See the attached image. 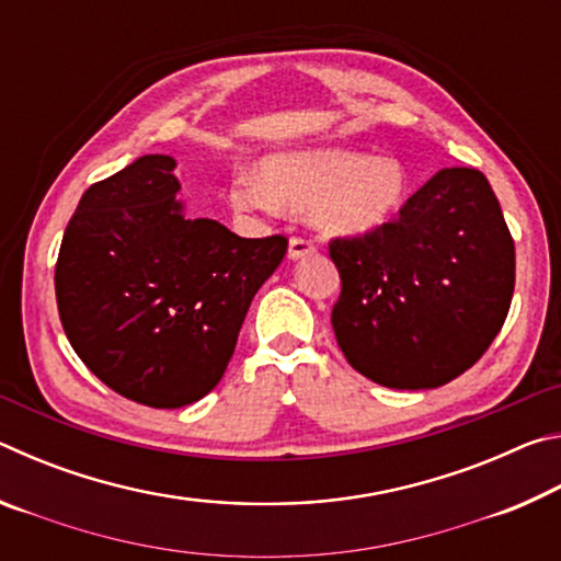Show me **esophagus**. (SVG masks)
Listing matches in <instances>:
<instances>
[{
    "label": "esophagus",
    "instance_id": "1",
    "mask_svg": "<svg viewBox=\"0 0 561 561\" xmlns=\"http://www.w3.org/2000/svg\"><path fill=\"white\" fill-rule=\"evenodd\" d=\"M317 252V244L309 240V237H299L294 234L289 240V257L291 260H299V257H307V254Z\"/></svg>",
    "mask_w": 561,
    "mask_h": 561
}]
</instances>
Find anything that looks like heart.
I'll use <instances>...</instances> for the list:
<instances>
[{"mask_svg":"<svg viewBox=\"0 0 561 561\" xmlns=\"http://www.w3.org/2000/svg\"><path fill=\"white\" fill-rule=\"evenodd\" d=\"M408 173L396 158L344 148H311L272 156L260 180L240 175L232 203L242 210L309 213L327 234H366L401 210Z\"/></svg>","mask_w":561,"mask_h":561,"instance_id":"heart-1","label":"heart"}]
</instances>
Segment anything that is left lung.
Listing matches in <instances>:
<instances>
[{"instance_id": "obj_1", "label": "left lung", "mask_w": 561, "mask_h": 561, "mask_svg": "<svg viewBox=\"0 0 561 561\" xmlns=\"http://www.w3.org/2000/svg\"><path fill=\"white\" fill-rule=\"evenodd\" d=\"M331 327L348 364L398 391L438 388L480 360L515 291V240L488 178L445 168L374 232L329 242Z\"/></svg>"}]
</instances>
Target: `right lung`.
Returning <instances> with one entry per match:
<instances>
[{"label": "right lung", "mask_w": 561, "mask_h": 561, "mask_svg": "<svg viewBox=\"0 0 561 561\" xmlns=\"http://www.w3.org/2000/svg\"><path fill=\"white\" fill-rule=\"evenodd\" d=\"M170 156H144L93 183L66 225L54 287L79 358L123 398L183 408L220 383L287 237L247 240L190 220Z\"/></svg>", "instance_id": "1"}]
</instances>
